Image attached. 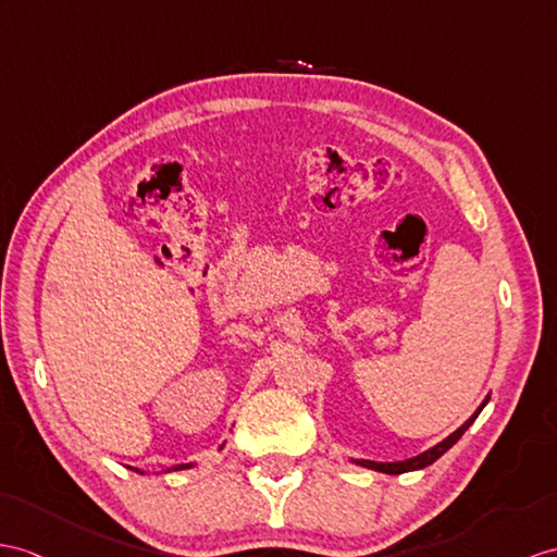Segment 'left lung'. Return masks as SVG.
Instances as JSON below:
<instances>
[{
  "mask_svg": "<svg viewBox=\"0 0 557 557\" xmlns=\"http://www.w3.org/2000/svg\"><path fill=\"white\" fill-rule=\"evenodd\" d=\"M486 401H490V397H486L482 404H480V409L474 411L463 425H460L458 430H454L449 437L446 440H442L440 444H435V446H430L428 451H423V454H418V456H413V458H404V460H392V463H381V460H369V458H349V463H355V466H361V468H369V470H375V472H385V474H401V472H413V470H423V468H428V466H432L435 463V460L442 456V454H446L451 449V446L463 437V432L474 423V418L480 416V411L484 409L486 406Z\"/></svg>",
  "mask_w": 557,
  "mask_h": 557,
  "instance_id": "left-lung-1",
  "label": "left lung"
}]
</instances>
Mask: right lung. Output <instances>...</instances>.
Returning <instances> with one entry per match:
<instances>
[{"mask_svg":"<svg viewBox=\"0 0 557 557\" xmlns=\"http://www.w3.org/2000/svg\"><path fill=\"white\" fill-rule=\"evenodd\" d=\"M226 444V442H224ZM224 444L220 446V449H224ZM196 463H180V466H172V468H165V470H162V472H172V470H188V468H194ZM134 470H137V472H141L144 474V470H139V468H134Z\"/></svg>","mask_w":557,"mask_h":557,"instance_id":"add662e5","label":"right lung"}]
</instances>
